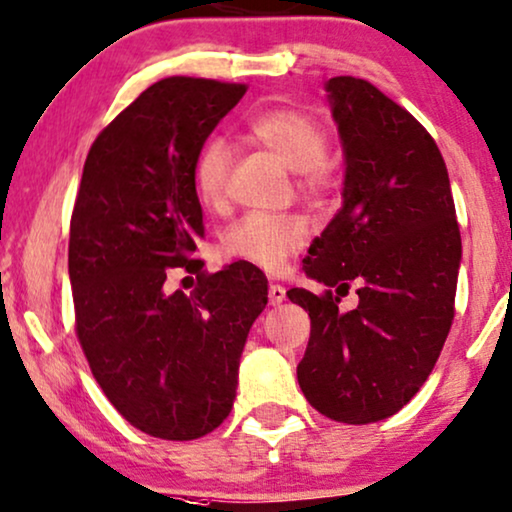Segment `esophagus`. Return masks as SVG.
<instances>
[{"mask_svg":"<svg viewBox=\"0 0 512 512\" xmlns=\"http://www.w3.org/2000/svg\"><path fill=\"white\" fill-rule=\"evenodd\" d=\"M284 298H287V291H284V287H280V284H270L268 287L270 305H280Z\"/></svg>","mask_w":512,"mask_h":512,"instance_id":"esophagus-1","label":"esophagus"}]
</instances>
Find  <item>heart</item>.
Segmentation results:
<instances>
[{"instance_id":"1","label":"heart","mask_w":512,"mask_h":512,"mask_svg":"<svg viewBox=\"0 0 512 512\" xmlns=\"http://www.w3.org/2000/svg\"><path fill=\"white\" fill-rule=\"evenodd\" d=\"M249 134L268 148L280 162L296 171V185L303 195H320L327 185L322 159L329 150V134L315 115L301 108L265 110L249 122ZM230 181V150L223 138L211 136L199 148L192 164L197 199L207 209L223 207ZM305 244V223L298 216L249 214L232 223L223 235V251L237 261L277 272L287 258Z\"/></svg>"}]
</instances>
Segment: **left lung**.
Returning <instances> with one entry per match:
<instances>
[{"label": "left lung", "mask_w": 512, "mask_h": 512, "mask_svg": "<svg viewBox=\"0 0 512 512\" xmlns=\"http://www.w3.org/2000/svg\"><path fill=\"white\" fill-rule=\"evenodd\" d=\"M345 150L343 207L303 261L322 294L287 291L310 317L296 376L331 421L400 411L433 371L454 322L461 230L447 164L426 126L360 77H331ZM350 283L355 311L337 310Z\"/></svg>", "instance_id": "left-lung-1"}]
</instances>
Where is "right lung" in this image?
Returning a JSON list of instances; mask_svg holds the SVG:
<instances>
[{
	"label": "right lung",
	"mask_w": 512,
	"mask_h": 512,
	"mask_svg": "<svg viewBox=\"0 0 512 512\" xmlns=\"http://www.w3.org/2000/svg\"><path fill=\"white\" fill-rule=\"evenodd\" d=\"M247 84L167 77L126 105L91 145L70 218L75 331L91 374L131 426L197 440L228 418L268 280L237 261L202 275L192 164ZM171 267L198 275L167 295Z\"/></svg>",
	"instance_id": "1"
}]
</instances>
